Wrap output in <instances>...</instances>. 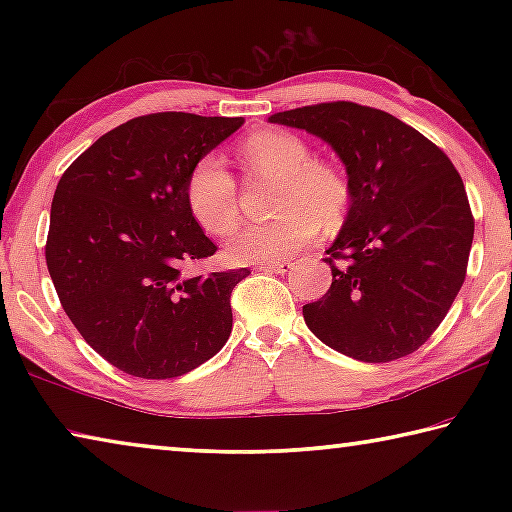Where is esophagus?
<instances>
[{
	"mask_svg": "<svg viewBox=\"0 0 512 512\" xmlns=\"http://www.w3.org/2000/svg\"><path fill=\"white\" fill-rule=\"evenodd\" d=\"M259 268H262V271H271V273H287V271H291V262H287V259H282V262L262 264Z\"/></svg>",
	"mask_w": 512,
	"mask_h": 512,
	"instance_id": "esophagus-1",
	"label": "esophagus"
}]
</instances>
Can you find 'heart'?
Segmentation results:
<instances>
[{
	"instance_id": "1",
	"label": "heart",
	"mask_w": 512,
	"mask_h": 512,
	"mask_svg": "<svg viewBox=\"0 0 512 512\" xmlns=\"http://www.w3.org/2000/svg\"><path fill=\"white\" fill-rule=\"evenodd\" d=\"M241 155L255 171L280 180L271 221L239 223L225 239L235 264H271L287 259L318 235V221L336 228L348 214L350 183L332 162L311 160L309 144L296 133L268 128L250 135ZM185 201L203 230L221 235L237 219V183L216 153L189 169Z\"/></svg>"
}]
</instances>
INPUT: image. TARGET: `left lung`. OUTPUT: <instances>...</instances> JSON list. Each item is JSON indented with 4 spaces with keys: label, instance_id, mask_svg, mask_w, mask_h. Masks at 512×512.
<instances>
[{
    "label": "left lung",
    "instance_id": "1",
    "mask_svg": "<svg viewBox=\"0 0 512 512\" xmlns=\"http://www.w3.org/2000/svg\"><path fill=\"white\" fill-rule=\"evenodd\" d=\"M268 121L332 146L352 192L325 250L332 287L302 307L307 327L366 363L415 352L461 291L472 248L474 219L452 160L404 121L350 101L275 112Z\"/></svg>",
    "mask_w": 512,
    "mask_h": 512
}]
</instances>
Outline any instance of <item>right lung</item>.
Here are the masks:
<instances>
[{
	"label": "right lung",
	"instance_id": "obj_1",
	"mask_svg": "<svg viewBox=\"0 0 512 512\" xmlns=\"http://www.w3.org/2000/svg\"><path fill=\"white\" fill-rule=\"evenodd\" d=\"M244 117L155 112L101 135L63 173L47 268L65 314L112 366L142 379L187 375L232 332L230 293L248 268L185 275L210 257L185 201L189 169Z\"/></svg>",
	"mask_w": 512,
	"mask_h": 512
}]
</instances>
